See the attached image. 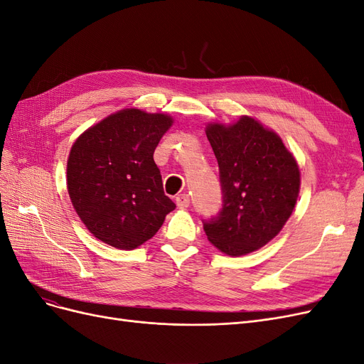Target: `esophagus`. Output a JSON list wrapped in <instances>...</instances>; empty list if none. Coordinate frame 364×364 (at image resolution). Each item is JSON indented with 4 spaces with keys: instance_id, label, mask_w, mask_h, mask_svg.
<instances>
[{
    "instance_id": "1",
    "label": "esophagus",
    "mask_w": 364,
    "mask_h": 364,
    "mask_svg": "<svg viewBox=\"0 0 364 364\" xmlns=\"http://www.w3.org/2000/svg\"><path fill=\"white\" fill-rule=\"evenodd\" d=\"M175 203H177V205L180 208H187L191 205V198L187 193H181V195H177L175 196Z\"/></svg>"
}]
</instances>
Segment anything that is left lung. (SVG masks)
<instances>
[{
	"label": "left lung",
	"mask_w": 364,
	"mask_h": 364,
	"mask_svg": "<svg viewBox=\"0 0 364 364\" xmlns=\"http://www.w3.org/2000/svg\"><path fill=\"white\" fill-rule=\"evenodd\" d=\"M219 164L222 210L204 222L210 243L231 257L273 240L297 203L300 169L273 130L252 117L205 129Z\"/></svg>",
	"instance_id": "left-lung-1"
}]
</instances>
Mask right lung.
<instances>
[{
	"instance_id": "obj_1",
	"label": "right lung",
	"mask_w": 364,
	"mask_h": 364,
	"mask_svg": "<svg viewBox=\"0 0 364 364\" xmlns=\"http://www.w3.org/2000/svg\"><path fill=\"white\" fill-rule=\"evenodd\" d=\"M171 126L169 115L130 107L106 117L73 144L67 191L80 220L103 243L136 249L175 208L153 159Z\"/></svg>"
}]
</instances>
